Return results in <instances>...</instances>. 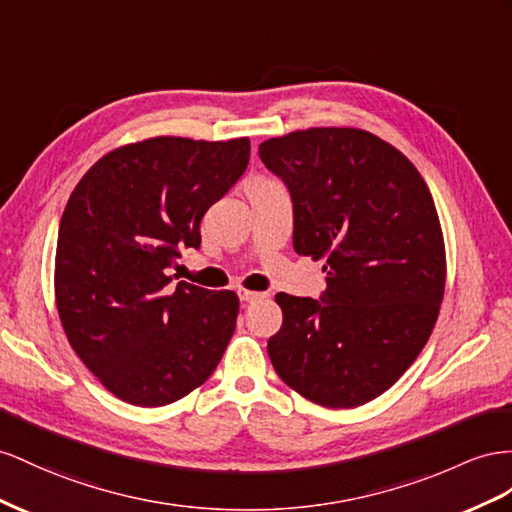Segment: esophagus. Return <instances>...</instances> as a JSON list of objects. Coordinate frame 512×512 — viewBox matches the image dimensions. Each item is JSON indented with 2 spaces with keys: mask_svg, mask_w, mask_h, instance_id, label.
<instances>
[{
  "mask_svg": "<svg viewBox=\"0 0 512 512\" xmlns=\"http://www.w3.org/2000/svg\"><path fill=\"white\" fill-rule=\"evenodd\" d=\"M238 296H240L242 303H257V300H264V298H266V294H261V292H248V290H240Z\"/></svg>",
  "mask_w": 512,
  "mask_h": 512,
  "instance_id": "34e87169",
  "label": "esophagus"
}]
</instances>
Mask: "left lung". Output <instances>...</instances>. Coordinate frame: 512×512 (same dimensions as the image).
I'll return each instance as SVG.
<instances>
[{"label": "left lung", "instance_id": "obj_1", "mask_svg": "<svg viewBox=\"0 0 512 512\" xmlns=\"http://www.w3.org/2000/svg\"><path fill=\"white\" fill-rule=\"evenodd\" d=\"M294 207V251L322 259L320 298L277 294L274 372L307 400L352 409L411 368L439 316L445 248L430 190L389 142L313 127L259 144Z\"/></svg>", "mask_w": 512, "mask_h": 512}]
</instances>
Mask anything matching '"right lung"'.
Instances as JSON below:
<instances>
[{"instance_id": "1", "label": "right lung", "mask_w": 512, "mask_h": 512, "mask_svg": "<svg viewBox=\"0 0 512 512\" xmlns=\"http://www.w3.org/2000/svg\"><path fill=\"white\" fill-rule=\"evenodd\" d=\"M251 142L157 136L114 149L64 207L56 305L77 357L116 398L164 406L201 387L240 300L170 274L201 246V220L248 166Z\"/></svg>"}]
</instances>
